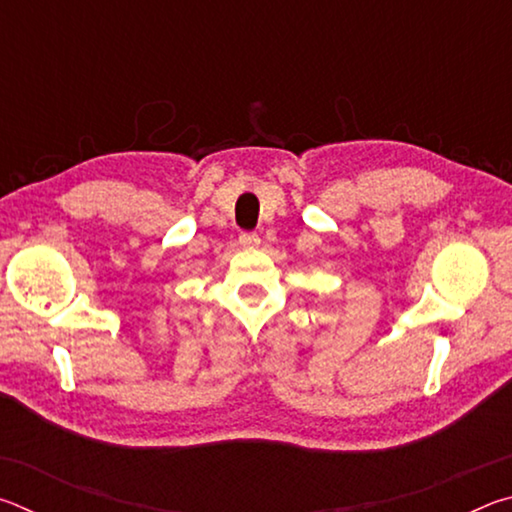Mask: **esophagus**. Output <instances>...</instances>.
I'll return each mask as SVG.
<instances>
[{"mask_svg":"<svg viewBox=\"0 0 512 512\" xmlns=\"http://www.w3.org/2000/svg\"><path fill=\"white\" fill-rule=\"evenodd\" d=\"M239 244L244 246V248H257L259 246V237L255 235V232H241Z\"/></svg>","mask_w":512,"mask_h":512,"instance_id":"esophagus-1","label":"esophagus"}]
</instances>
